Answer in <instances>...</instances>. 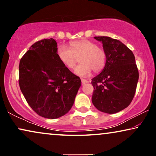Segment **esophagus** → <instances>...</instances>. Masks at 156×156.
Here are the masks:
<instances>
[{
    "label": "esophagus",
    "mask_w": 156,
    "mask_h": 156,
    "mask_svg": "<svg viewBox=\"0 0 156 156\" xmlns=\"http://www.w3.org/2000/svg\"><path fill=\"white\" fill-rule=\"evenodd\" d=\"M81 80H82V84H87V83L89 82L87 80H84V79H82Z\"/></svg>",
    "instance_id": "obj_1"
}]
</instances>
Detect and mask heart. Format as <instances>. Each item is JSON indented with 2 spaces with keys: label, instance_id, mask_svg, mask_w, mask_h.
Masks as SVG:
<instances>
[{
  "label": "heart",
  "instance_id": "b5f03b06",
  "mask_svg": "<svg viewBox=\"0 0 156 156\" xmlns=\"http://www.w3.org/2000/svg\"><path fill=\"white\" fill-rule=\"evenodd\" d=\"M57 56L59 62L68 69H73L77 58L80 64L75 68L74 72L81 76L90 75L92 69L95 72L104 69L106 62V52L97 47L94 42L87 40L71 42L69 48L59 45L57 49Z\"/></svg>",
  "mask_w": 156,
  "mask_h": 156
}]
</instances>
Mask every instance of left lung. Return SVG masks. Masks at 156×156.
<instances>
[{
    "mask_svg": "<svg viewBox=\"0 0 156 156\" xmlns=\"http://www.w3.org/2000/svg\"><path fill=\"white\" fill-rule=\"evenodd\" d=\"M101 42L106 55L101 73L94 77L92 103L100 112L116 114L131 104L136 93L138 70L132 51L118 40L94 37Z\"/></svg>",
    "mask_w": 156,
    "mask_h": 156,
    "instance_id": "obj_1",
    "label": "left lung"
}]
</instances>
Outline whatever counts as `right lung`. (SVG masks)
I'll use <instances>...</instances> for the list:
<instances>
[{
	"instance_id": "right-lung-1",
	"label": "right lung",
	"mask_w": 156,
	"mask_h": 156,
	"mask_svg": "<svg viewBox=\"0 0 156 156\" xmlns=\"http://www.w3.org/2000/svg\"><path fill=\"white\" fill-rule=\"evenodd\" d=\"M54 39L34 43L19 65V85L29 106L44 118L54 119L71 109L81 87L80 78L57 58Z\"/></svg>"
}]
</instances>
